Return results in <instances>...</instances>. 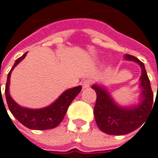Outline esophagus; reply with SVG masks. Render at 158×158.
Listing matches in <instances>:
<instances>
[{
  "mask_svg": "<svg viewBox=\"0 0 158 158\" xmlns=\"http://www.w3.org/2000/svg\"><path fill=\"white\" fill-rule=\"evenodd\" d=\"M91 85V81L89 80V79H86V80H84L83 81V83H82V87L84 88V89H86V88H88L89 86Z\"/></svg>",
  "mask_w": 158,
  "mask_h": 158,
  "instance_id": "1",
  "label": "esophagus"
}]
</instances>
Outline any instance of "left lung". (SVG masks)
I'll list each match as a JSON object with an SVG mask.
<instances>
[{
  "label": "left lung",
  "mask_w": 158,
  "mask_h": 158,
  "mask_svg": "<svg viewBox=\"0 0 158 158\" xmlns=\"http://www.w3.org/2000/svg\"><path fill=\"white\" fill-rule=\"evenodd\" d=\"M125 60L138 64L141 69L140 78L141 94L139 102L131 106H121L115 102L106 87L94 84L96 93V102L94 110V118L101 131L110 135L127 134L141 127L148 113L152 110L153 93L144 64L135 56L125 55Z\"/></svg>",
  "instance_id": "8db88e82"
}]
</instances>
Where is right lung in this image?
<instances>
[{"instance_id": "right-lung-1", "label": "right lung", "mask_w": 158, "mask_h": 158, "mask_svg": "<svg viewBox=\"0 0 158 158\" xmlns=\"http://www.w3.org/2000/svg\"><path fill=\"white\" fill-rule=\"evenodd\" d=\"M27 52L16 60L10 72L8 74L7 83L5 87V95L9 109L12 115L22 125L32 130H48L55 128L63 121L68 107L74 98L81 91V86L69 88L63 93L54 102L48 106L41 109H30L20 106L13 100L10 94V75L14 68L26 56ZM1 86V85H0ZM4 104V103H3Z\"/></svg>"}]
</instances>
